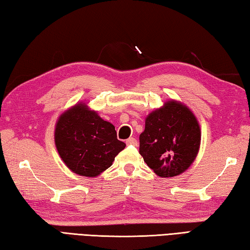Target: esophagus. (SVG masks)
<instances>
[{
  "instance_id": "esophagus-1",
  "label": "esophagus",
  "mask_w": 250,
  "mask_h": 250,
  "mask_svg": "<svg viewBox=\"0 0 250 250\" xmlns=\"http://www.w3.org/2000/svg\"><path fill=\"white\" fill-rule=\"evenodd\" d=\"M125 143H126V145L136 146V145H138V141H136V139H134V138H129L128 140L125 141Z\"/></svg>"
}]
</instances>
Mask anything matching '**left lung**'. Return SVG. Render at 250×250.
Masks as SVG:
<instances>
[{
	"label": "left lung",
	"instance_id": "8db88e82",
	"mask_svg": "<svg viewBox=\"0 0 250 250\" xmlns=\"http://www.w3.org/2000/svg\"><path fill=\"white\" fill-rule=\"evenodd\" d=\"M202 140L199 122L188 107L175 100L147 115L140 135V154L160 178L185 172L196 159Z\"/></svg>",
	"mask_w": 250,
	"mask_h": 250
}]
</instances>
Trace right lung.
I'll return each instance as SVG.
<instances>
[{"mask_svg": "<svg viewBox=\"0 0 250 250\" xmlns=\"http://www.w3.org/2000/svg\"><path fill=\"white\" fill-rule=\"evenodd\" d=\"M54 141L63 164L73 173L95 178L108 169L125 147L115 126L85 102H78L58 117Z\"/></svg>", "mask_w": 250, "mask_h": 250, "instance_id": "right-lung-1", "label": "right lung"}]
</instances>
